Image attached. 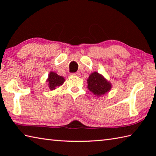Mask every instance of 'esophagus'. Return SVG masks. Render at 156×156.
I'll return each mask as SVG.
<instances>
[{
	"mask_svg": "<svg viewBox=\"0 0 156 156\" xmlns=\"http://www.w3.org/2000/svg\"><path fill=\"white\" fill-rule=\"evenodd\" d=\"M73 75H74V76H80V73L79 72H76V73H72Z\"/></svg>",
	"mask_w": 156,
	"mask_h": 156,
	"instance_id": "obj_1",
	"label": "esophagus"
}]
</instances>
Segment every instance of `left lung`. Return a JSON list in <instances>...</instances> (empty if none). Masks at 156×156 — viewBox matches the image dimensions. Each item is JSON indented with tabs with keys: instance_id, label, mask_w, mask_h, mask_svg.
<instances>
[{
	"instance_id": "1",
	"label": "left lung",
	"mask_w": 156,
	"mask_h": 156,
	"mask_svg": "<svg viewBox=\"0 0 156 156\" xmlns=\"http://www.w3.org/2000/svg\"><path fill=\"white\" fill-rule=\"evenodd\" d=\"M88 89L94 95L99 96L104 95L110 90L112 85L98 72H94L89 76L87 80Z\"/></svg>"
}]
</instances>
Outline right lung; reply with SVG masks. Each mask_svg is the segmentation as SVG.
<instances>
[{"label":"right lung","instance_id":"right-lung-1","mask_svg":"<svg viewBox=\"0 0 156 156\" xmlns=\"http://www.w3.org/2000/svg\"><path fill=\"white\" fill-rule=\"evenodd\" d=\"M47 82L49 83V88L51 90H54L56 87L62 85L65 82V79L60 76H58L57 73L54 72H50L49 78L47 79Z\"/></svg>","mask_w":156,"mask_h":156}]
</instances>
